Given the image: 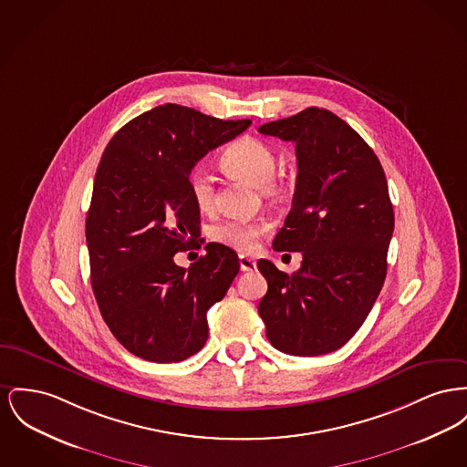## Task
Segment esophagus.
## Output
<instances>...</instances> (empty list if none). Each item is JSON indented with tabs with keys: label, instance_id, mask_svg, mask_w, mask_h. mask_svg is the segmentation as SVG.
<instances>
[{
	"label": "esophagus",
	"instance_id": "1",
	"mask_svg": "<svg viewBox=\"0 0 467 467\" xmlns=\"http://www.w3.org/2000/svg\"><path fill=\"white\" fill-rule=\"evenodd\" d=\"M255 261L254 259H250L247 255H240V268H242V272H252V270H255Z\"/></svg>",
	"mask_w": 467,
	"mask_h": 467
}]
</instances>
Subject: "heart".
Here are the masks:
<instances>
[{"label": "heart", "mask_w": 467, "mask_h": 467, "mask_svg": "<svg viewBox=\"0 0 467 467\" xmlns=\"http://www.w3.org/2000/svg\"><path fill=\"white\" fill-rule=\"evenodd\" d=\"M222 165L254 183L255 187H268L276 171L274 148L257 138L236 139L222 153ZM189 191L199 210H210L217 197L215 178L206 167H193L189 172ZM268 231L266 220H225L212 231L215 242L222 245L248 252L257 245L259 238Z\"/></svg>", "instance_id": "b5f03b06"}]
</instances>
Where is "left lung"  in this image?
Instances as JSON below:
<instances>
[{
    "instance_id": "left-lung-1",
    "label": "left lung",
    "mask_w": 467,
    "mask_h": 467,
    "mask_svg": "<svg viewBox=\"0 0 467 467\" xmlns=\"http://www.w3.org/2000/svg\"><path fill=\"white\" fill-rule=\"evenodd\" d=\"M295 142L293 208L275 236L276 252H302L296 274L257 261L268 282L259 316L275 349L319 357L340 349L378 300L393 234V206L372 148L331 110L308 108L259 127Z\"/></svg>"
}]
</instances>
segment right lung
<instances>
[{
    "label": "right lung",
    "instance_id": "add662e5",
    "mask_svg": "<svg viewBox=\"0 0 467 467\" xmlns=\"http://www.w3.org/2000/svg\"><path fill=\"white\" fill-rule=\"evenodd\" d=\"M250 123L165 104L121 127L100 159L86 217L91 287L112 335L136 357L183 361L208 340L206 312L225 296L240 259L208 244L189 270L174 263L201 234L189 172Z\"/></svg>",
    "mask_w": 467,
    "mask_h": 467
}]
</instances>
